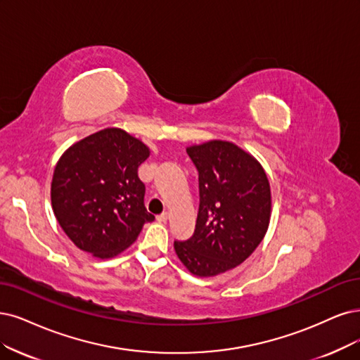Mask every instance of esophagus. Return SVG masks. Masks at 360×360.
<instances>
[{
    "label": "esophagus",
    "instance_id": "esophagus-1",
    "mask_svg": "<svg viewBox=\"0 0 360 360\" xmlns=\"http://www.w3.org/2000/svg\"><path fill=\"white\" fill-rule=\"evenodd\" d=\"M169 219V215L167 214H162V215H158L157 217V221L160 222V224H162V222H166Z\"/></svg>",
    "mask_w": 360,
    "mask_h": 360
}]
</instances>
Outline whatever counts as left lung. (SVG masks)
I'll list each match as a JSON object with an SVG mask.
<instances>
[{
    "label": "left lung",
    "instance_id": "left-lung-1",
    "mask_svg": "<svg viewBox=\"0 0 360 360\" xmlns=\"http://www.w3.org/2000/svg\"><path fill=\"white\" fill-rule=\"evenodd\" d=\"M198 170L200 205L194 234L175 240V252L190 273L212 277L250 257L267 233L271 191L255 157L233 142L188 146Z\"/></svg>",
    "mask_w": 360,
    "mask_h": 360
}]
</instances>
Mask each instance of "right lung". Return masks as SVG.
Instances as JSON below:
<instances>
[{
	"mask_svg": "<svg viewBox=\"0 0 360 360\" xmlns=\"http://www.w3.org/2000/svg\"><path fill=\"white\" fill-rule=\"evenodd\" d=\"M148 155V146L117 127L93 133L62 154L51 179V207L78 249L112 258L154 221L138 176Z\"/></svg>",
	"mask_w": 360,
	"mask_h": 360,
	"instance_id": "right-lung-1",
	"label": "right lung"
}]
</instances>
